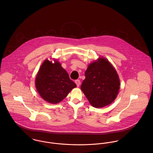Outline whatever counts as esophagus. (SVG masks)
<instances>
[{
	"label": "esophagus",
	"mask_w": 153,
	"mask_h": 153,
	"mask_svg": "<svg viewBox=\"0 0 153 153\" xmlns=\"http://www.w3.org/2000/svg\"><path fill=\"white\" fill-rule=\"evenodd\" d=\"M75 84H76L77 87H79V85H80V84H81V82H80V81H79V79L75 80Z\"/></svg>",
	"instance_id": "1"
}]
</instances>
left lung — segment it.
Returning a JSON list of instances; mask_svg holds the SVG:
<instances>
[{"instance_id":"left-lung-1","label":"left lung","mask_w":153,"mask_h":153,"mask_svg":"<svg viewBox=\"0 0 153 153\" xmlns=\"http://www.w3.org/2000/svg\"><path fill=\"white\" fill-rule=\"evenodd\" d=\"M81 89L91 105L102 108L111 104L120 89L119 76L114 66L104 58L91 63L85 72Z\"/></svg>"}]
</instances>
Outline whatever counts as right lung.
Instances as JSON below:
<instances>
[{"instance_id":"add662e5","label":"right lung","mask_w":153,"mask_h":153,"mask_svg":"<svg viewBox=\"0 0 153 153\" xmlns=\"http://www.w3.org/2000/svg\"><path fill=\"white\" fill-rule=\"evenodd\" d=\"M35 86L45 101L58 104L76 85L69 78L68 74L58 61L52 63L46 59L36 76Z\"/></svg>"}]
</instances>
